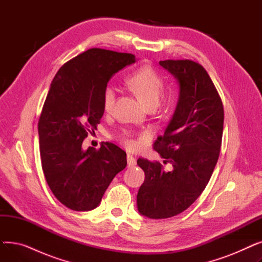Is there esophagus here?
<instances>
[{
  "instance_id": "obj_1",
  "label": "esophagus",
  "mask_w": 262,
  "mask_h": 262,
  "mask_svg": "<svg viewBox=\"0 0 262 262\" xmlns=\"http://www.w3.org/2000/svg\"><path fill=\"white\" fill-rule=\"evenodd\" d=\"M127 166L128 168H133L136 166V159L132 155H127Z\"/></svg>"
}]
</instances>
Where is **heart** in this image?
Masks as SVG:
<instances>
[{
  "label": "heart",
  "mask_w": 262,
  "mask_h": 262,
  "mask_svg": "<svg viewBox=\"0 0 262 262\" xmlns=\"http://www.w3.org/2000/svg\"><path fill=\"white\" fill-rule=\"evenodd\" d=\"M129 86L138 94L147 107H156L162 96L164 84L161 76L150 67H142L135 71L127 79ZM117 96V88L115 85L109 84L103 92V107L106 112L113 108ZM121 139L127 146L133 145L130 132H123Z\"/></svg>",
  "instance_id": "1"
}]
</instances>
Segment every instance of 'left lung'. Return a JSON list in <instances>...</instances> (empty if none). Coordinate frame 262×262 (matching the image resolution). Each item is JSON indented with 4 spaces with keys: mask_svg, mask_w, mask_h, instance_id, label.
<instances>
[{
    "mask_svg": "<svg viewBox=\"0 0 262 262\" xmlns=\"http://www.w3.org/2000/svg\"><path fill=\"white\" fill-rule=\"evenodd\" d=\"M180 84L178 102L154 149L170 163L137 160L145 180L137 194L142 215L167 219L193 204L207 186L222 144L224 109L221 98L203 66L189 59L159 61Z\"/></svg>",
    "mask_w": 262,
    "mask_h": 262,
    "instance_id": "left-lung-1",
    "label": "left lung"
}]
</instances>
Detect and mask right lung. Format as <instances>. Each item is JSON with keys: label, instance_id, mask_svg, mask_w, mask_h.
<instances>
[{"label": "right lung", "instance_id": "right-lung-1", "mask_svg": "<svg viewBox=\"0 0 262 262\" xmlns=\"http://www.w3.org/2000/svg\"><path fill=\"white\" fill-rule=\"evenodd\" d=\"M135 61L133 54L94 48L66 62L52 81L38 122L41 164L53 194L72 210L98 207L126 167V153L116 144L86 150L81 144L104 115L109 79Z\"/></svg>", "mask_w": 262, "mask_h": 262}]
</instances>
